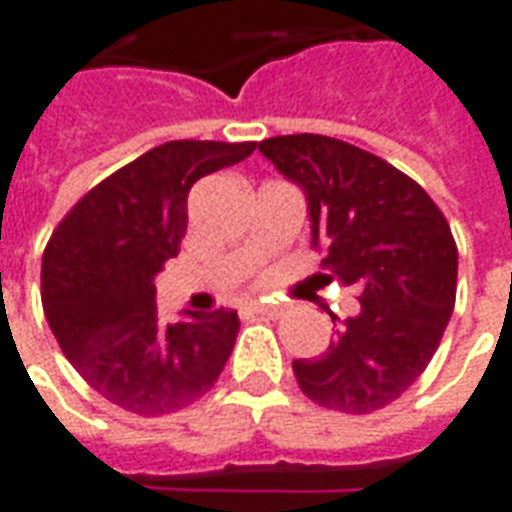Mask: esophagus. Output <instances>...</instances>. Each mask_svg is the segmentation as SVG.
I'll list each match as a JSON object with an SVG mask.
<instances>
[{"label": "esophagus", "instance_id": "34e87169", "mask_svg": "<svg viewBox=\"0 0 512 512\" xmlns=\"http://www.w3.org/2000/svg\"><path fill=\"white\" fill-rule=\"evenodd\" d=\"M251 310H253V313H259V315H267V318H278V315H283V307L264 305V302H253Z\"/></svg>", "mask_w": 512, "mask_h": 512}]
</instances>
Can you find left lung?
I'll return each mask as SVG.
<instances>
[{"label":"left lung","instance_id":"left-lung-1","mask_svg":"<svg viewBox=\"0 0 512 512\" xmlns=\"http://www.w3.org/2000/svg\"><path fill=\"white\" fill-rule=\"evenodd\" d=\"M259 151L307 194L324 280L359 291V313L337 326L324 356L294 361L299 388L329 410L375 413L416 383L451 321V226L416 180L351 142L283 134Z\"/></svg>","mask_w":512,"mask_h":512}]
</instances>
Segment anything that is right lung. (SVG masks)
Masks as SVG:
<instances>
[{"instance_id": "right-lung-1", "label": "right lung", "mask_w": 512, "mask_h": 512, "mask_svg": "<svg viewBox=\"0 0 512 512\" xmlns=\"http://www.w3.org/2000/svg\"><path fill=\"white\" fill-rule=\"evenodd\" d=\"M256 142L172 140L78 199L42 253V310L88 386L137 416H167L207 394L237 340V310L161 324L153 278L178 256L188 191Z\"/></svg>"}]
</instances>
